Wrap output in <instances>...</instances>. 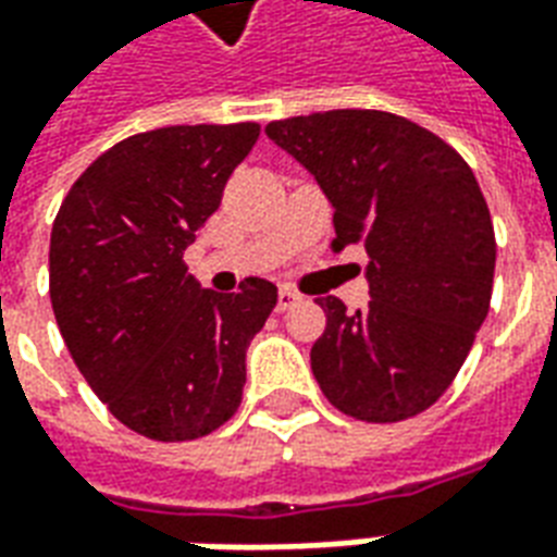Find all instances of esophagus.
Listing matches in <instances>:
<instances>
[{"label": "esophagus", "mask_w": 557, "mask_h": 557, "mask_svg": "<svg viewBox=\"0 0 557 557\" xmlns=\"http://www.w3.org/2000/svg\"><path fill=\"white\" fill-rule=\"evenodd\" d=\"M298 300H300L298 292H295V289H286V286H283V289L277 292V310H280V312L292 310V307H295Z\"/></svg>", "instance_id": "1"}]
</instances>
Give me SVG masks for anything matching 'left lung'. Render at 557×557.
I'll return each mask as SVG.
<instances>
[{
    "label": "left lung",
    "instance_id": "obj_1",
    "mask_svg": "<svg viewBox=\"0 0 557 557\" xmlns=\"http://www.w3.org/2000/svg\"><path fill=\"white\" fill-rule=\"evenodd\" d=\"M265 135L331 200L333 247L369 253L366 310L319 298L327 327L310 362L321 393L360 422L422 413L460 372L493 295L496 236L472 168L389 111H319Z\"/></svg>",
    "mask_w": 557,
    "mask_h": 557
}]
</instances>
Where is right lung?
Instances as JSON below:
<instances>
[{"mask_svg":"<svg viewBox=\"0 0 557 557\" xmlns=\"http://www.w3.org/2000/svg\"><path fill=\"white\" fill-rule=\"evenodd\" d=\"M259 123H197L114 144L73 183L49 238V298L90 389L159 443L212 434L236 413L245 354L277 286L209 292L185 247L221 206Z\"/></svg>","mask_w":557,"mask_h":557,"instance_id":"obj_1","label":"right lung"}]
</instances>
